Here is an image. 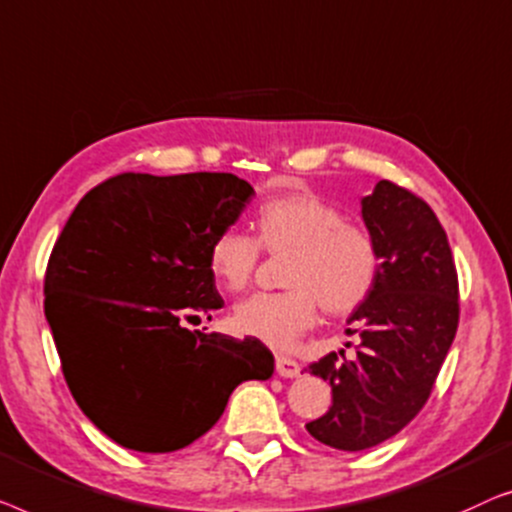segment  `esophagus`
I'll list each match as a JSON object with an SVG mask.
<instances>
[{"label":"esophagus","mask_w":512,"mask_h":512,"mask_svg":"<svg viewBox=\"0 0 512 512\" xmlns=\"http://www.w3.org/2000/svg\"><path fill=\"white\" fill-rule=\"evenodd\" d=\"M276 371L280 378H297L301 373V366L290 357H278L276 359Z\"/></svg>","instance_id":"34e87169"}]
</instances>
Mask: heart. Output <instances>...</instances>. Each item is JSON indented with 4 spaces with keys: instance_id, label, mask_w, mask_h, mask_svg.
Wrapping results in <instances>:
<instances>
[{
    "instance_id": "b5f03b06",
    "label": "heart",
    "mask_w": 512,
    "mask_h": 512,
    "mask_svg": "<svg viewBox=\"0 0 512 512\" xmlns=\"http://www.w3.org/2000/svg\"><path fill=\"white\" fill-rule=\"evenodd\" d=\"M257 239L241 229L220 232L208 250L218 283L241 292L253 280L259 246L285 262V292H259L232 313L236 334L290 350L318 320V306L329 315H348L371 297L378 283L380 253L371 232L345 220L343 211L313 190H290L264 199L255 213Z\"/></svg>"
}]
</instances>
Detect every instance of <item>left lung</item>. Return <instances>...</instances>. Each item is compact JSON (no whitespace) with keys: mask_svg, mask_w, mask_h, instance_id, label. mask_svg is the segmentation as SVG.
Wrapping results in <instances>:
<instances>
[{"mask_svg":"<svg viewBox=\"0 0 512 512\" xmlns=\"http://www.w3.org/2000/svg\"><path fill=\"white\" fill-rule=\"evenodd\" d=\"M378 243L371 297L348 318L357 357L329 352L308 366L331 385V406L306 429L329 448L359 452L387 441L427 403L459 322L457 269L436 213L413 192L380 181L362 199Z\"/></svg>","mask_w":512,"mask_h":512,"instance_id":"left-lung-1","label":"left lung"}]
</instances>
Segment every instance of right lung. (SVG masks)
I'll return each instance as SVG.
<instances>
[{"label": "right lung", "mask_w": 512, "mask_h": 512, "mask_svg": "<svg viewBox=\"0 0 512 512\" xmlns=\"http://www.w3.org/2000/svg\"><path fill=\"white\" fill-rule=\"evenodd\" d=\"M253 194L234 174H120L78 201L55 241L43 311L64 380L122 448L181 450L243 380L271 378L264 343L183 327L225 304L208 250Z\"/></svg>", "instance_id": "add662e5"}]
</instances>
